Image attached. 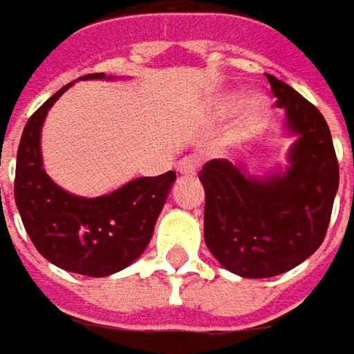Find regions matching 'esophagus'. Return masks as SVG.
<instances>
[{"label":"esophagus","instance_id":"esophagus-1","mask_svg":"<svg viewBox=\"0 0 354 354\" xmlns=\"http://www.w3.org/2000/svg\"><path fill=\"white\" fill-rule=\"evenodd\" d=\"M196 165H198V160H196L194 156H189V158H183V160L177 163V171L181 173V175H194Z\"/></svg>","mask_w":354,"mask_h":354}]
</instances>
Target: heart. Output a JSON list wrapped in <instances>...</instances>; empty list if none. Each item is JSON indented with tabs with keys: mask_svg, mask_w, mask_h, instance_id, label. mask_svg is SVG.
Wrapping results in <instances>:
<instances>
[{
	"mask_svg": "<svg viewBox=\"0 0 354 354\" xmlns=\"http://www.w3.org/2000/svg\"><path fill=\"white\" fill-rule=\"evenodd\" d=\"M239 106L238 118L234 124V140H248L251 138L267 120L269 115V103L267 97L263 95H249L241 103V93H226L222 95L216 103V115L230 116Z\"/></svg>",
	"mask_w": 354,
	"mask_h": 354,
	"instance_id": "b5f03b06",
	"label": "heart"
}]
</instances>
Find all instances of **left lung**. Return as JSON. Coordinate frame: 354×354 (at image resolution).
Returning a JSON list of instances; mask_svg holds the SVG:
<instances>
[{"mask_svg":"<svg viewBox=\"0 0 354 354\" xmlns=\"http://www.w3.org/2000/svg\"><path fill=\"white\" fill-rule=\"evenodd\" d=\"M284 134L286 165L249 175L227 160L206 161L205 241L216 261L243 279H269L304 263L326 238L339 163L326 118L288 83L267 73Z\"/></svg>","mask_w":354,"mask_h":354,"instance_id":"1","label":"left lung"}]
</instances>
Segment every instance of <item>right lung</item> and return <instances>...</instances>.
Segmentation results:
<instances>
[{
    "label": "right lung",
    "mask_w": 354,
    "mask_h": 354,
    "mask_svg": "<svg viewBox=\"0 0 354 354\" xmlns=\"http://www.w3.org/2000/svg\"><path fill=\"white\" fill-rule=\"evenodd\" d=\"M80 80H115L89 73ZM73 83L50 97L28 118L17 149L15 203L39 253L64 271L109 277L127 269L148 248L175 173L132 179L103 196H77L44 171L40 132L52 105Z\"/></svg>",
    "instance_id": "1"
}]
</instances>
